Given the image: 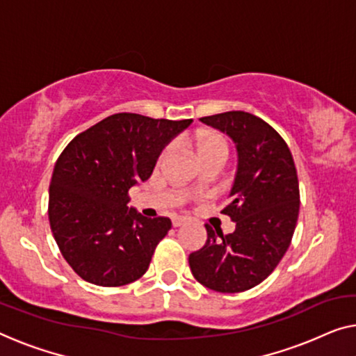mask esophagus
Returning a JSON list of instances; mask_svg holds the SVG:
<instances>
[{
    "label": "esophagus",
    "mask_w": 356,
    "mask_h": 356,
    "mask_svg": "<svg viewBox=\"0 0 356 356\" xmlns=\"http://www.w3.org/2000/svg\"><path fill=\"white\" fill-rule=\"evenodd\" d=\"M185 222H187V219H185V217H182V216H174V217H172V225H174V227L184 225Z\"/></svg>",
    "instance_id": "esophagus-1"
}]
</instances>
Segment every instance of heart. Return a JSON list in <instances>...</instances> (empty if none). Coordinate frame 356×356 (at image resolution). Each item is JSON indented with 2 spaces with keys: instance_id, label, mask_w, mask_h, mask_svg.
Wrapping results in <instances>:
<instances>
[{
  "instance_id": "obj_1",
  "label": "heart",
  "mask_w": 356,
  "mask_h": 356,
  "mask_svg": "<svg viewBox=\"0 0 356 356\" xmlns=\"http://www.w3.org/2000/svg\"><path fill=\"white\" fill-rule=\"evenodd\" d=\"M192 145L195 147L196 153H198L201 161L208 160H222L225 163L227 156H229V145H227L225 139L216 132L211 131H196L192 136ZM169 150H163L160 161L168 156Z\"/></svg>"
}]
</instances>
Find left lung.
<instances>
[{
  "label": "left lung",
  "instance_id": "1",
  "mask_svg": "<svg viewBox=\"0 0 356 356\" xmlns=\"http://www.w3.org/2000/svg\"><path fill=\"white\" fill-rule=\"evenodd\" d=\"M201 123L230 137L236 172L224 214L235 230L206 225V245L188 256L198 283L217 293H243L273 272L288 251L299 216V180L288 145L272 126L246 111L204 116Z\"/></svg>",
  "mask_w": 356,
  "mask_h": 356
}]
</instances>
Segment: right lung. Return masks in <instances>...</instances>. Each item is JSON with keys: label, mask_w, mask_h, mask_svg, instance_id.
I'll use <instances>...</instances> for the list:
<instances>
[{"label": "right lung", "mask_w": 356, "mask_h": 356, "mask_svg": "<svg viewBox=\"0 0 356 356\" xmlns=\"http://www.w3.org/2000/svg\"><path fill=\"white\" fill-rule=\"evenodd\" d=\"M192 121L116 113L62 152L49 185V224L63 259L84 281L113 288L147 272L171 220L127 208V192L152 176L163 148Z\"/></svg>", "instance_id": "obj_1"}]
</instances>
